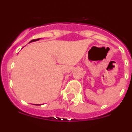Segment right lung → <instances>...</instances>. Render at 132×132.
<instances>
[{"mask_svg": "<svg viewBox=\"0 0 132 132\" xmlns=\"http://www.w3.org/2000/svg\"><path fill=\"white\" fill-rule=\"evenodd\" d=\"M39 39H33V40H31L30 41V42H34V41H36V40H39Z\"/></svg>", "mask_w": 132, "mask_h": 132, "instance_id": "1", "label": "right lung"}]
</instances>
